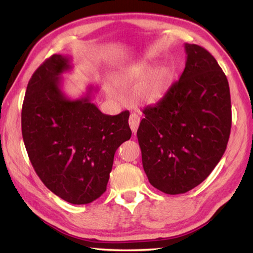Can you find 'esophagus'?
I'll return each mask as SVG.
<instances>
[{
    "label": "esophagus",
    "instance_id": "34e87169",
    "mask_svg": "<svg viewBox=\"0 0 253 253\" xmlns=\"http://www.w3.org/2000/svg\"><path fill=\"white\" fill-rule=\"evenodd\" d=\"M139 123H140V117L138 116V115H137V114H130V116H129V126H130L131 131L134 132V134H136L137 129H138Z\"/></svg>",
    "mask_w": 253,
    "mask_h": 253
}]
</instances>
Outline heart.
Wrapping results in <instances>:
<instances>
[{"label":"heart","instance_id":"heart-1","mask_svg":"<svg viewBox=\"0 0 253 253\" xmlns=\"http://www.w3.org/2000/svg\"><path fill=\"white\" fill-rule=\"evenodd\" d=\"M172 79V71L168 66H161L152 69L147 62H139L124 69L118 76V80L125 84H136L132 96L144 104H154L165 96Z\"/></svg>","mask_w":253,"mask_h":253}]
</instances>
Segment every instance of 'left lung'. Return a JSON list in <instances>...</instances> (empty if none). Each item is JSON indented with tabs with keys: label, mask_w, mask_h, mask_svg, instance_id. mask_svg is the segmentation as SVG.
<instances>
[{
	"label": "left lung",
	"mask_w": 253,
	"mask_h": 253,
	"mask_svg": "<svg viewBox=\"0 0 253 253\" xmlns=\"http://www.w3.org/2000/svg\"><path fill=\"white\" fill-rule=\"evenodd\" d=\"M184 46L179 80L143 110L137 130L149 183L172 195L186 193L211 174L225 152L232 123L229 83L219 63L202 46Z\"/></svg>",
	"instance_id": "8db88e82"
}]
</instances>
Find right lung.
Here are the masks:
<instances>
[{
  "instance_id": "1",
  "label": "right lung",
  "mask_w": 253,
  "mask_h": 253,
  "mask_svg": "<svg viewBox=\"0 0 253 253\" xmlns=\"http://www.w3.org/2000/svg\"><path fill=\"white\" fill-rule=\"evenodd\" d=\"M71 59L53 54L30 79L22 106V136L34 170L44 185L71 204H88L104 193L115 152L130 138L129 111L110 116L91 102L92 91L70 99L62 91Z\"/></svg>"
}]
</instances>
